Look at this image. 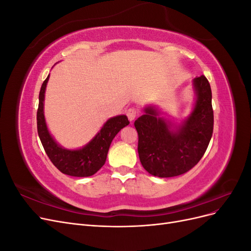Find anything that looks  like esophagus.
Wrapping results in <instances>:
<instances>
[{"mask_svg": "<svg viewBox=\"0 0 251 251\" xmlns=\"http://www.w3.org/2000/svg\"><path fill=\"white\" fill-rule=\"evenodd\" d=\"M138 110L136 108H130L127 111H126V116L128 118V120L130 121H133L136 117L138 116Z\"/></svg>", "mask_w": 251, "mask_h": 251, "instance_id": "esophagus-1", "label": "esophagus"}]
</instances>
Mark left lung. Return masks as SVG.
Returning a JSON list of instances; mask_svg holds the SVG:
<instances>
[{
    "mask_svg": "<svg viewBox=\"0 0 251 251\" xmlns=\"http://www.w3.org/2000/svg\"><path fill=\"white\" fill-rule=\"evenodd\" d=\"M193 85L194 109L180 125L160 117L153 105L146 107V113L135 120L140 162L153 176L169 178L188 172L208 147L214 131L210 85L204 75L196 77Z\"/></svg>",
    "mask_w": 251,
    "mask_h": 251,
    "instance_id": "left-lung-1",
    "label": "left lung"
}]
</instances>
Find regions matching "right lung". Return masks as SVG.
<instances>
[{
	"label": "right lung",
	"mask_w": 251,
	"mask_h": 251,
	"mask_svg": "<svg viewBox=\"0 0 251 251\" xmlns=\"http://www.w3.org/2000/svg\"><path fill=\"white\" fill-rule=\"evenodd\" d=\"M48 77L43 82L40 96L39 109H37V133L45 151L55 165V168L63 174L72 177H90L100 171L107 159L109 148L114 137L121 128L126 126L130 121L126 115H118L105 121L95 137L78 150H67L62 148L53 139L48 131L46 120L44 116V100Z\"/></svg>",
	"instance_id": "1"
}]
</instances>
